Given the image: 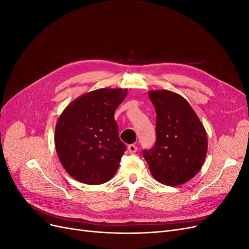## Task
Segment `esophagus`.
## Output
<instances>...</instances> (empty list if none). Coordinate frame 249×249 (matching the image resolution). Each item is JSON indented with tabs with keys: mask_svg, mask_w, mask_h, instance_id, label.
Returning a JSON list of instances; mask_svg holds the SVG:
<instances>
[{
	"mask_svg": "<svg viewBox=\"0 0 249 249\" xmlns=\"http://www.w3.org/2000/svg\"><path fill=\"white\" fill-rule=\"evenodd\" d=\"M127 149H128V151H129V153L133 154L137 151V146L135 144H129V145H128Z\"/></svg>",
	"mask_w": 249,
	"mask_h": 249,
	"instance_id": "34e87169",
	"label": "esophagus"
}]
</instances>
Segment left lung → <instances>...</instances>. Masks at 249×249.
<instances>
[{
	"mask_svg": "<svg viewBox=\"0 0 249 249\" xmlns=\"http://www.w3.org/2000/svg\"><path fill=\"white\" fill-rule=\"evenodd\" d=\"M156 120L155 145L142 155L152 176L164 185L178 186L194 178L204 163L207 134L188 101L169 90L149 91Z\"/></svg>",
	"mask_w": 249,
	"mask_h": 249,
	"instance_id": "left-lung-1",
	"label": "left lung"
}]
</instances>
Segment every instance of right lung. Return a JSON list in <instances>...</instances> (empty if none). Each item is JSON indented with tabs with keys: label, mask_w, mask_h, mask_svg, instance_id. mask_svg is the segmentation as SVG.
I'll return each instance as SVG.
<instances>
[{
	"label": "right lung",
	"mask_w": 249,
	"mask_h": 249,
	"mask_svg": "<svg viewBox=\"0 0 249 249\" xmlns=\"http://www.w3.org/2000/svg\"><path fill=\"white\" fill-rule=\"evenodd\" d=\"M126 95L127 89H97L71 101L59 116L55 149L72 178L101 185L115 176L126 146L114 115Z\"/></svg>",
	"instance_id": "1"
}]
</instances>
